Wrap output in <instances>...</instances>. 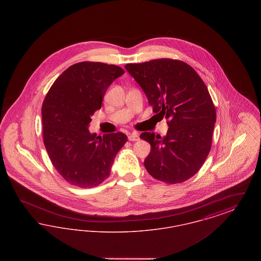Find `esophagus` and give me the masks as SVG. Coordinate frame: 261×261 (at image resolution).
<instances>
[{
  "mask_svg": "<svg viewBox=\"0 0 261 261\" xmlns=\"http://www.w3.org/2000/svg\"><path fill=\"white\" fill-rule=\"evenodd\" d=\"M128 140L131 141V142H137V141L140 140V138H139V135H138L137 133L133 132L132 134H130V135L128 136Z\"/></svg>",
  "mask_w": 261,
  "mask_h": 261,
  "instance_id": "1",
  "label": "esophagus"
}]
</instances>
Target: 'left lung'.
I'll return each mask as SVG.
<instances>
[{"instance_id":"obj_1","label":"left lung","mask_w":261,"mask_h":261,"mask_svg":"<svg viewBox=\"0 0 261 261\" xmlns=\"http://www.w3.org/2000/svg\"><path fill=\"white\" fill-rule=\"evenodd\" d=\"M126 70L145 92L152 112L167 119L166 136L144 132L150 145L144 164L154 179L183 183L198 173L211 149L216 110L206 85L186 62L158 59L127 63Z\"/></svg>"}]
</instances>
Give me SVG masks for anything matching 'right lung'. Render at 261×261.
I'll return each mask as SVG.
<instances>
[{
	"label": "right lung",
	"mask_w": 261,
	"mask_h": 261,
	"mask_svg": "<svg viewBox=\"0 0 261 261\" xmlns=\"http://www.w3.org/2000/svg\"><path fill=\"white\" fill-rule=\"evenodd\" d=\"M123 73L114 64L75 63L56 79L43 101L45 148L54 167L73 186L100 185L110 176L115 155L127 142L122 132L98 137L88 130L107 89Z\"/></svg>",
	"instance_id": "add662e5"
}]
</instances>
